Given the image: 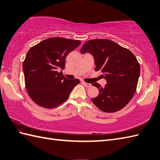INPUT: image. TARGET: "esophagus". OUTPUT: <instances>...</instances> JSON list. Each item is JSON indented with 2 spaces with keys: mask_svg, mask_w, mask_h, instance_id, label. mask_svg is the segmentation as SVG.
<instances>
[{
  "mask_svg": "<svg viewBox=\"0 0 160 160\" xmlns=\"http://www.w3.org/2000/svg\"><path fill=\"white\" fill-rule=\"evenodd\" d=\"M82 84L84 85L85 87H86V88H89V87H91V86H92V85H91L90 83H85V82H84V81H83V82H82Z\"/></svg>",
  "mask_w": 160,
  "mask_h": 160,
  "instance_id": "esophagus-1",
  "label": "esophagus"
}]
</instances>
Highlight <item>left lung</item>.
<instances>
[{
    "mask_svg": "<svg viewBox=\"0 0 160 160\" xmlns=\"http://www.w3.org/2000/svg\"><path fill=\"white\" fill-rule=\"evenodd\" d=\"M89 52L94 58L95 71L104 73V87L98 83L92 85L99 90L92 99L99 109L114 112L122 109L133 97L141 72L140 64L129 49L108 39H93L82 46L81 53Z\"/></svg>",
    "mask_w": 160,
    "mask_h": 160,
    "instance_id": "8db88e82",
    "label": "left lung"
}]
</instances>
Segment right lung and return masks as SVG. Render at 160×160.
I'll return each instance as SVG.
<instances>
[{"label": "right lung", "mask_w": 160, "mask_h": 160, "mask_svg": "<svg viewBox=\"0 0 160 160\" xmlns=\"http://www.w3.org/2000/svg\"><path fill=\"white\" fill-rule=\"evenodd\" d=\"M79 40L49 38L31 48L23 62L25 86L30 98L41 107L55 108L67 100L80 83L62 75L65 58L81 44Z\"/></svg>", "instance_id": "right-lung-1"}]
</instances>
